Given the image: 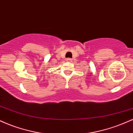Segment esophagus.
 Wrapping results in <instances>:
<instances>
[{
	"instance_id": "obj_1",
	"label": "esophagus",
	"mask_w": 133,
	"mask_h": 133,
	"mask_svg": "<svg viewBox=\"0 0 133 133\" xmlns=\"http://www.w3.org/2000/svg\"><path fill=\"white\" fill-rule=\"evenodd\" d=\"M66 61L67 62H71L72 61V59L71 58H67L66 59Z\"/></svg>"
}]
</instances>
